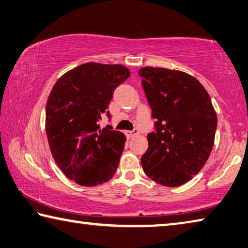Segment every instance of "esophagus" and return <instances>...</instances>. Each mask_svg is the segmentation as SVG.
<instances>
[{
    "mask_svg": "<svg viewBox=\"0 0 248 248\" xmlns=\"http://www.w3.org/2000/svg\"><path fill=\"white\" fill-rule=\"evenodd\" d=\"M138 134H139V131H138L137 129L132 130V131H127V136H128V138H133V137L138 136Z\"/></svg>",
    "mask_w": 248,
    "mask_h": 248,
    "instance_id": "esophagus-1",
    "label": "esophagus"
}]
</instances>
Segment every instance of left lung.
Instances as JSON below:
<instances>
[{
	"mask_svg": "<svg viewBox=\"0 0 248 248\" xmlns=\"http://www.w3.org/2000/svg\"><path fill=\"white\" fill-rule=\"evenodd\" d=\"M139 75L156 120L141 157L143 170L161 186H182L200 172L213 150L217 115L210 96L183 71L148 66Z\"/></svg>",
	"mask_w": 248,
	"mask_h": 248,
	"instance_id": "left-lung-1",
	"label": "left lung"
}]
</instances>
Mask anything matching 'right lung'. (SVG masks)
I'll use <instances>...</instances> for the list:
<instances>
[{"instance_id":"add662e5","label":"right lung","mask_w":248,"mask_h":248,"mask_svg":"<svg viewBox=\"0 0 248 248\" xmlns=\"http://www.w3.org/2000/svg\"><path fill=\"white\" fill-rule=\"evenodd\" d=\"M129 76L124 65L85 62L58 78L49 93L46 108L49 150L62 173L79 186H98L117 171L127 139L109 125L101 129L97 121L108 108L115 89Z\"/></svg>"}]
</instances>
